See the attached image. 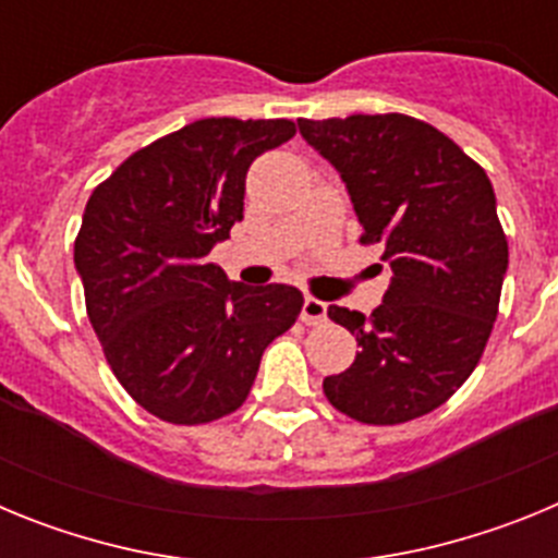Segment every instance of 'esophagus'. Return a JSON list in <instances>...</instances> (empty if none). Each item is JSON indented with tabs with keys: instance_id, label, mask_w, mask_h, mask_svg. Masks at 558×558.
I'll list each match as a JSON object with an SVG mask.
<instances>
[{
	"instance_id": "esophagus-1",
	"label": "esophagus",
	"mask_w": 558,
	"mask_h": 558,
	"mask_svg": "<svg viewBox=\"0 0 558 558\" xmlns=\"http://www.w3.org/2000/svg\"><path fill=\"white\" fill-rule=\"evenodd\" d=\"M302 322L307 324V327H318V324L327 322V304H324L322 299H313V295H307V299H304V307H302Z\"/></svg>"
}]
</instances>
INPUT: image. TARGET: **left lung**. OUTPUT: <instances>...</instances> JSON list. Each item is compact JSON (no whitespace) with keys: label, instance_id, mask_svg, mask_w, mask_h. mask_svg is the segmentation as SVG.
<instances>
[{"label":"left lung","instance_id":"left-lung-1","mask_svg":"<svg viewBox=\"0 0 558 558\" xmlns=\"http://www.w3.org/2000/svg\"><path fill=\"white\" fill-rule=\"evenodd\" d=\"M335 165L363 245L393 279L372 315L329 307L357 340L347 372L324 379L329 405L363 425H402L445 405L475 372L500 307L509 240L481 165L425 120L352 113L299 120Z\"/></svg>","mask_w":558,"mask_h":558}]
</instances>
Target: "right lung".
Masks as SVG:
<instances>
[{
  "label": "right lung",
  "instance_id": "add662e5",
  "mask_svg": "<svg viewBox=\"0 0 558 558\" xmlns=\"http://www.w3.org/2000/svg\"><path fill=\"white\" fill-rule=\"evenodd\" d=\"M293 120L209 117L131 153L95 186L75 236L88 322L113 377L170 425H206L248 397L265 347L304 295L245 288L209 263L243 218L245 172Z\"/></svg>",
  "mask_w": 558,
  "mask_h": 558
}]
</instances>
